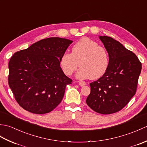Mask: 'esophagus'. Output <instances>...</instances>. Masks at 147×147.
Instances as JSON below:
<instances>
[{
	"mask_svg": "<svg viewBox=\"0 0 147 147\" xmlns=\"http://www.w3.org/2000/svg\"><path fill=\"white\" fill-rule=\"evenodd\" d=\"M78 84H79V85L81 86H84L86 85V83L85 82H79Z\"/></svg>",
	"mask_w": 147,
	"mask_h": 147,
	"instance_id": "esophagus-1",
	"label": "esophagus"
}]
</instances>
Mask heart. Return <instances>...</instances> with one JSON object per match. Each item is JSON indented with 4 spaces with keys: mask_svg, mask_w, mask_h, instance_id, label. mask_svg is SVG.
I'll list each match as a JSON object with an SVG mask.
<instances>
[{
    "mask_svg": "<svg viewBox=\"0 0 147 147\" xmlns=\"http://www.w3.org/2000/svg\"><path fill=\"white\" fill-rule=\"evenodd\" d=\"M81 65L76 76L78 78L97 79L107 71L109 58L105 49L88 38L80 39L71 49L65 52L60 58V65L66 75L70 76Z\"/></svg>",
    "mask_w": 147,
    "mask_h": 147,
    "instance_id": "obj_1",
    "label": "heart"
}]
</instances>
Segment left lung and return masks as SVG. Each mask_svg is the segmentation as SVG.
Instances as JSON below:
<instances>
[{"mask_svg":"<svg viewBox=\"0 0 147 147\" xmlns=\"http://www.w3.org/2000/svg\"><path fill=\"white\" fill-rule=\"evenodd\" d=\"M107 51L109 64L106 73L90 84L86 98L92 110L110 114L121 110L135 95L142 63L137 56L123 44L107 36H99Z\"/></svg>","mask_w":147,"mask_h":147,"instance_id":"left-lung-1","label":"left lung"}]
</instances>
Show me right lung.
Segmentation results:
<instances>
[{"label":"right lung","mask_w":147,"mask_h":147,"mask_svg":"<svg viewBox=\"0 0 147 147\" xmlns=\"http://www.w3.org/2000/svg\"><path fill=\"white\" fill-rule=\"evenodd\" d=\"M72 40L51 37L14 53L9 62L8 83L21 107L33 114L49 113L57 107L72 80L65 75L60 58Z\"/></svg>","instance_id":"1"}]
</instances>
